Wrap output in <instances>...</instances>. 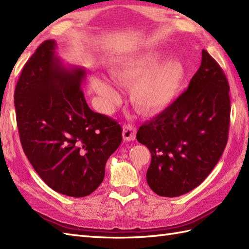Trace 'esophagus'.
<instances>
[{"mask_svg": "<svg viewBox=\"0 0 249 249\" xmlns=\"http://www.w3.org/2000/svg\"><path fill=\"white\" fill-rule=\"evenodd\" d=\"M137 128L136 126L127 124L123 126V139L125 141H133L136 139Z\"/></svg>", "mask_w": 249, "mask_h": 249, "instance_id": "obj_1", "label": "esophagus"}]
</instances>
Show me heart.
Masks as SVG:
<instances>
[{"instance_id": "heart-1", "label": "heart", "mask_w": 249, "mask_h": 249, "mask_svg": "<svg viewBox=\"0 0 249 249\" xmlns=\"http://www.w3.org/2000/svg\"><path fill=\"white\" fill-rule=\"evenodd\" d=\"M162 52L147 50L124 57L110 67L115 82L129 87L130 100L144 114H155L168 108L176 100L183 87L185 66L181 61L160 63ZM91 88L107 111L119 100V92L107 79L94 76Z\"/></svg>"}]
</instances>
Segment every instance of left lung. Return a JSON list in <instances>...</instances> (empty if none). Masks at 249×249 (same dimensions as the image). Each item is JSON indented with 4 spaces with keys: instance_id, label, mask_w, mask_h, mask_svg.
Returning <instances> with one entry per match:
<instances>
[{
    "instance_id": "8db88e82",
    "label": "left lung",
    "mask_w": 249,
    "mask_h": 249,
    "mask_svg": "<svg viewBox=\"0 0 249 249\" xmlns=\"http://www.w3.org/2000/svg\"><path fill=\"white\" fill-rule=\"evenodd\" d=\"M230 110L228 80L202 50L201 65L186 91L137 133L152 155L146 182L153 192L178 197L204 181L228 141Z\"/></svg>"
}]
</instances>
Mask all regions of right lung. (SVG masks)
Instances as JSON below:
<instances>
[{
  "label": "right lung",
  "instance_id": "right-lung-1",
  "mask_svg": "<svg viewBox=\"0 0 249 249\" xmlns=\"http://www.w3.org/2000/svg\"><path fill=\"white\" fill-rule=\"evenodd\" d=\"M55 49V40H45L21 71L14 96L20 141L49 187L86 197L102 184L122 128L89 109L82 91L86 71L66 67Z\"/></svg>",
  "mask_w": 249,
  "mask_h": 249
}]
</instances>
